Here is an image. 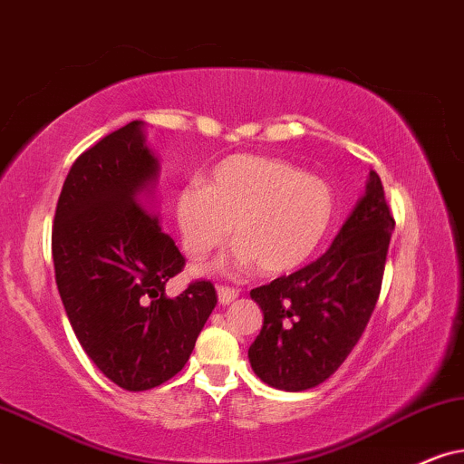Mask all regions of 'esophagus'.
I'll return each mask as SVG.
<instances>
[{
    "instance_id": "obj_1",
    "label": "esophagus",
    "mask_w": 464,
    "mask_h": 464,
    "mask_svg": "<svg viewBox=\"0 0 464 464\" xmlns=\"http://www.w3.org/2000/svg\"><path fill=\"white\" fill-rule=\"evenodd\" d=\"M239 295L237 289H233V286H225L220 285L218 286V302L222 304V306H227V304H231L236 297Z\"/></svg>"
}]
</instances>
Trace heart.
Masks as SVG:
<instances>
[{"label": "heart", "mask_w": 464, "mask_h": 464, "mask_svg": "<svg viewBox=\"0 0 464 464\" xmlns=\"http://www.w3.org/2000/svg\"><path fill=\"white\" fill-rule=\"evenodd\" d=\"M336 218L330 181L269 156L237 154L216 164L208 184L190 179L175 198V220L192 259L220 248L236 225V263L261 272L300 267L324 244Z\"/></svg>", "instance_id": "b5f03b06"}]
</instances>
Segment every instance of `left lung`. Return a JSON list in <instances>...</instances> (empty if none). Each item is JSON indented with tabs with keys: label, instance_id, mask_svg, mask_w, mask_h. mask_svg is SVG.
Wrapping results in <instances>:
<instances>
[{
	"label": "left lung",
	"instance_id": "obj_1",
	"mask_svg": "<svg viewBox=\"0 0 464 464\" xmlns=\"http://www.w3.org/2000/svg\"><path fill=\"white\" fill-rule=\"evenodd\" d=\"M392 231L383 184L371 171L366 192L325 255L250 291L263 327L248 357L263 383L304 392L338 371L379 300Z\"/></svg>",
	"mask_w": 464,
	"mask_h": 464
}]
</instances>
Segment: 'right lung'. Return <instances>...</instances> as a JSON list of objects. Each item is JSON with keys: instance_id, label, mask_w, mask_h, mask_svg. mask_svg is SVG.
<instances>
[{"instance_id": "1", "label": "right lung", "mask_w": 464, "mask_h": 464, "mask_svg": "<svg viewBox=\"0 0 464 464\" xmlns=\"http://www.w3.org/2000/svg\"><path fill=\"white\" fill-rule=\"evenodd\" d=\"M158 169L143 121H130L76 158L53 220L70 325L104 377L128 392L175 377L218 302L209 280L164 293L186 259L150 212Z\"/></svg>"}]
</instances>
